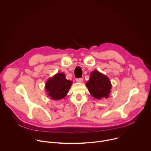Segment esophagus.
<instances>
[{"instance_id": "obj_1", "label": "esophagus", "mask_w": 151, "mask_h": 151, "mask_svg": "<svg viewBox=\"0 0 151 151\" xmlns=\"http://www.w3.org/2000/svg\"><path fill=\"white\" fill-rule=\"evenodd\" d=\"M76 81L77 82H83V79L82 78H78V79H76Z\"/></svg>"}]
</instances>
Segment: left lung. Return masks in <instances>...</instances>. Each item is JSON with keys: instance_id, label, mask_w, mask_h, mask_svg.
I'll return each instance as SVG.
<instances>
[{"instance_id": "8db88e82", "label": "left lung", "mask_w": 151, "mask_h": 151, "mask_svg": "<svg viewBox=\"0 0 151 151\" xmlns=\"http://www.w3.org/2000/svg\"><path fill=\"white\" fill-rule=\"evenodd\" d=\"M85 85L91 95L98 100L107 99L111 93L112 84L109 78L97 70L91 72Z\"/></svg>"}]
</instances>
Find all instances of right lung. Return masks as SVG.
I'll use <instances>...</instances> for the list:
<instances>
[{"label":"right lung","instance_id":"1","mask_svg":"<svg viewBox=\"0 0 151 151\" xmlns=\"http://www.w3.org/2000/svg\"><path fill=\"white\" fill-rule=\"evenodd\" d=\"M72 82L68 80L64 73H57L48 79L45 88L48 96L53 100H59L66 96Z\"/></svg>","mask_w":151,"mask_h":151}]
</instances>
